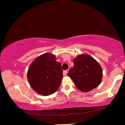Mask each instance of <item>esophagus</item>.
<instances>
[{
  "instance_id": "34e87169",
  "label": "esophagus",
  "mask_w": 125,
  "mask_h": 125,
  "mask_svg": "<svg viewBox=\"0 0 125 125\" xmlns=\"http://www.w3.org/2000/svg\"><path fill=\"white\" fill-rule=\"evenodd\" d=\"M68 72H69V69L66 70V71H64L63 72V74H64V76H66Z\"/></svg>"
}]
</instances>
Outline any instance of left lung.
<instances>
[{
  "label": "left lung",
  "mask_w": 125,
  "mask_h": 125,
  "mask_svg": "<svg viewBox=\"0 0 125 125\" xmlns=\"http://www.w3.org/2000/svg\"><path fill=\"white\" fill-rule=\"evenodd\" d=\"M74 66L68 76L80 90L89 92L100 84L102 70L99 63L89 54H81L73 60Z\"/></svg>",
  "instance_id": "obj_1"
}]
</instances>
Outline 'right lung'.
Listing matches in <instances>:
<instances>
[{
    "instance_id": "1",
    "label": "right lung",
    "mask_w": 125,
    "mask_h": 125,
    "mask_svg": "<svg viewBox=\"0 0 125 125\" xmlns=\"http://www.w3.org/2000/svg\"><path fill=\"white\" fill-rule=\"evenodd\" d=\"M56 57L46 53L37 57L30 65L27 78L31 88L42 95L53 94L59 88L62 79L61 63Z\"/></svg>"
}]
</instances>
